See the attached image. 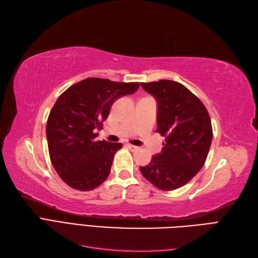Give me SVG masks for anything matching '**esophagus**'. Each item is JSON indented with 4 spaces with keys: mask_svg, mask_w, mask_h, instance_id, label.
Returning <instances> with one entry per match:
<instances>
[{
    "mask_svg": "<svg viewBox=\"0 0 258 258\" xmlns=\"http://www.w3.org/2000/svg\"><path fill=\"white\" fill-rule=\"evenodd\" d=\"M126 146L131 149V150H133V151H136V150H138V149H139L138 147H136V146H134V145H131V144H127Z\"/></svg>",
    "mask_w": 258,
    "mask_h": 258,
    "instance_id": "34e87169",
    "label": "esophagus"
}]
</instances>
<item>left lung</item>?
Segmentation results:
<instances>
[{
  "instance_id": "obj_1",
  "label": "left lung",
  "mask_w": 258,
  "mask_h": 258,
  "mask_svg": "<svg viewBox=\"0 0 258 258\" xmlns=\"http://www.w3.org/2000/svg\"><path fill=\"white\" fill-rule=\"evenodd\" d=\"M140 85L156 99V132L165 137L162 152L140 171L162 190L179 188L203 168L209 153L213 136L209 113L201 99L179 82L163 79Z\"/></svg>"
}]
</instances>
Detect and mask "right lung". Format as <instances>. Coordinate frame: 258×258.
<instances>
[{"label": "right lung", "mask_w": 258, "mask_h": 258, "mask_svg": "<svg viewBox=\"0 0 258 258\" xmlns=\"http://www.w3.org/2000/svg\"><path fill=\"white\" fill-rule=\"evenodd\" d=\"M138 88V82L87 78L56 99L46 135L52 166L66 184L87 192L109 176L113 155L122 144L95 141L96 131L102 130L115 99L133 94Z\"/></svg>", "instance_id": "right-lung-1"}]
</instances>
